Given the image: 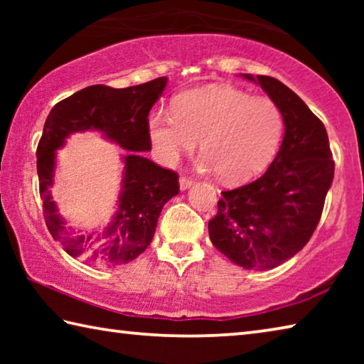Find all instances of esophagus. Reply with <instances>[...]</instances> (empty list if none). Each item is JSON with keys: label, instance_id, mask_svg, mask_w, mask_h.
<instances>
[{"label": "esophagus", "instance_id": "obj_1", "mask_svg": "<svg viewBox=\"0 0 364 364\" xmlns=\"http://www.w3.org/2000/svg\"><path fill=\"white\" fill-rule=\"evenodd\" d=\"M193 183H194V180H193V178H188V176H181V178H180V189H181V191H184V189H188V188H191V186H193Z\"/></svg>", "mask_w": 364, "mask_h": 364}]
</instances>
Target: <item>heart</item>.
<instances>
[{
	"instance_id": "heart-1",
	"label": "heart",
	"mask_w": 364,
	"mask_h": 364,
	"mask_svg": "<svg viewBox=\"0 0 364 364\" xmlns=\"http://www.w3.org/2000/svg\"><path fill=\"white\" fill-rule=\"evenodd\" d=\"M149 138L164 164H175L199 143V167L225 181H244L268 167L279 149L284 117L278 104L230 85L188 91L173 110L149 115Z\"/></svg>"
}]
</instances>
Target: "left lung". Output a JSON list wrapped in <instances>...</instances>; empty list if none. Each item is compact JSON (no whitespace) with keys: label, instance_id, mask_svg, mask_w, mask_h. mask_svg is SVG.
Returning <instances> with one entry per match:
<instances>
[{"label":"left lung","instance_id":"1","mask_svg":"<svg viewBox=\"0 0 364 364\" xmlns=\"http://www.w3.org/2000/svg\"><path fill=\"white\" fill-rule=\"evenodd\" d=\"M242 77L257 82L278 104L284 138L260 178L221 193L208 234L232 263L271 269L304 249L315 232L334 178V160L323 122L291 88L273 77Z\"/></svg>","mask_w":364,"mask_h":364}]
</instances>
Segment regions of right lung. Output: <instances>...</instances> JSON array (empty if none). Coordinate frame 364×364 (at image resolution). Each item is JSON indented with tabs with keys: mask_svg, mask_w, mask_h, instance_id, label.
Listing matches in <instances>:
<instances>
[{
	"mask_svg": "<svg viewBox=\"0 0 364 364\" xmlns=\"http://www.w3.org/2000/svg\"><path fill=\"white\" fill-rule=\"evenodd\" d=\"M165 86L167 77L122 90L93 85L65 97L49 112L36 147L40 196L48 230L70 257L101 267L134 260L151 244L164 205L180 193L175 171L141 154L151 151L147 115ZM86 129L101 131L131 152L124 156L122 191L113 221L102 232L75 233L58 215L48 188L53 183L55 151L72 132Z\"/></svg>",
	"mask_w": 364,
	"mask_h": 364,
	"instance_id": "1",
	"label": "right lung"
}]
</instances>
